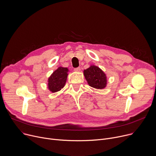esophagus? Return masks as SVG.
<instances>
[{
  "instance_id": "esophagus-1",
  "label": "esophagus",
  "mask_w": 156,
  "mask_h": 156,
  "mask_svg": "<svg viewBox=\"0 0 156 156\" xmlns=\"http://www.w3.org/2000/svg\"><path fill=\"white\" fill-rule=\"evenodd\" d=\"M74 70H75V72H80V71H81V69H80V67H78V68H75V69H74Z\"/></svg>"
}]
</instances>
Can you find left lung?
I'll return each mask as SVG.
<instances>
[{
    "mask_svg": "<svg viewBox=\"0 0 156 156\" xmlns=\"http://www.w3.org/2000/svg\"><path fill=\"white\" fill-rule=\"evenodd\" d=\"M84 75L90 86L96 89H103L106 86L105 74L98 66L91 65L84 70Z\"/></svg>",
    "mask_w": 156,
    "mask_h": 156,
    "instance_id": "left-lung-1",
    "label": "left lung"
}]
</instances>
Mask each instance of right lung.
Wrapping results in <instances>:
<instances>
[{"label":"right lung","mask_w":156,"mask_h":156,"mask_svg":"<svg viewBox=\"0 0 156 156\" xmlns=\"http://www.w3.org/2000/svg\"><path fill=\"white\" fill-rule=\"evenodd\" d=\"M69 70L67 68L59 67L48 79L49 90L52 93L60 91L65 84L68 76Z\"/></svg>","instance_id":"right-lung-1"}]
</instances>
